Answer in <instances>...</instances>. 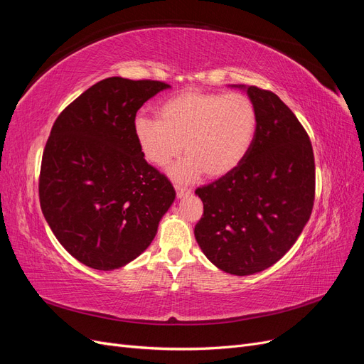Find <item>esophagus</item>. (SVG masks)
<instances>
[{
  "label": "esophagus",
  "instance_id": "1",
  "mask_svg": "<svg viewBox=\"0 0 364 364\" xmlns=\"http://www.w3.org/2000/svg\"><path fill=\"white\" fill-rule=\"evenodd\" d=\"M174 188H176V193H178V197H181V199H182V197H186V196L191 193L190 188H186V186H182V185H176Z\"/></svg>",
  "mask_w": 364,
  "mask_h": 364
}]
</instances>
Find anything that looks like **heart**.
<instances>
[{
    "instance_id": "heart-1",
    "label": "heart",
    "mask_w": 364,
    "mask_h": 364,
    "mask_svg": "<svg viewBox=\"0 0 364 364\" xmlns=\"http://www.w3.org/2000/svg\"><path fill=\"white\" fill-rule=\"evenodd\" d=\"M158 118L139 115L135 134L147 161L162 167L179 155L173 178L193 181L205 173L222 178L237 168L255 139L258 115L250 98L238 94L185 91L158 109Z\"/></svg>"
}]
</instances>
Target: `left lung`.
<instances>
[{
    "label": "left lung",
    "mask_w": 364,
    "mask_h": 364,
    "mask_svg": "<svg viewBox=\"0 0 364 364\" xmlns=\"http://www.w3.org/2000/svg\"><path fill=\"white\" fill-rule=\"evenodd\" d=\"M246 90L257 109L255 139L237 168L196 194L203 215L194 237L215 267L237 277L266 270L301 235L314 205V155L299 119L281 98Z\"/></svg>",
    "instance_id": "left-lung-1"
}]
</instances>
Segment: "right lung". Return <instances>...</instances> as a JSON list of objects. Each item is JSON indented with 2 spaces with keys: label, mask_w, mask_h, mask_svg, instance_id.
Segmentation results:
<instances>
[{
  "label": "right lung",
  "mask_w": 364,
  "mask_h": 364,
  "mask_svg": "<svg viewBox=\"0 0 364 364\" xmlns=\"http://www.w3.org/2000/svg\"><path fill=\"white\" fill-rule=\"evenodd\" d=\"M170 85L109 77L63 109L43 149L39 200L53 234L85 266L114 270L139 257L174 202L144 159L138 109Z\"/></svg>",
  "instance_id": "obj_1"
}]
</instances>
